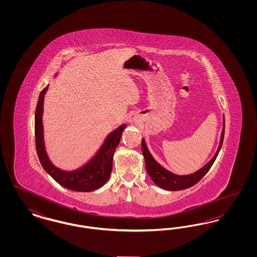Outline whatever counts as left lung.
Returning <instances> with one entry per match:
<instances>
[{"label":"left lung","instance_id":"8db88e82","mask_svg":"<svg viewBox=\"0 0 257 257\" xmlns=\"http://www.w3.org/2000/svg\"><path fill=\"white\" fill-rule=\"evenodd\" d=\"M223 136H224V115L222 116V130L220 134V144L216 153L214 154L213 158L205 164L201 169L196 171L194 173L187 174V175H178L171 171H168L166 168H164L162 165L154 159L152 154L150 153L149 149L147 146V143L145 139L142 140V152L146 162V169L147 173L152 179V181L156 184L158 187L167 190V191H180L184 189H188L195 184L197 183L210 170L212 165L214 164L215 160L217 158L220 148L223 142Z\"/></svg>","mask_w":257,"mask_h":257}]
</instances>
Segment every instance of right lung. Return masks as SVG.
Masks as SVG:
<instances>
[{"mask_svg": "<svg viewBox=\"0 0 257 257\" xmlns=\"http://www.w3.org/2000/svg\"><path fill=\"white\" fill-rule=\"evenodd\" d=\"M57 75L58 72L54 75V77ZM49 86H46L39 94L35 115L36 147L40 164L56 182L68 190L75 192H91L99 189L110 178L112 170V157L127 125L123 123L107 135L95 154L82 167L70 171L61 170L55 166L50 159L44 141L42 117L44 110V97L48 91Z\"/></svg>", "mask_w": 257, "mask_h": 257, "instance_id": "1", "label": "right lung"}]
</instances>
